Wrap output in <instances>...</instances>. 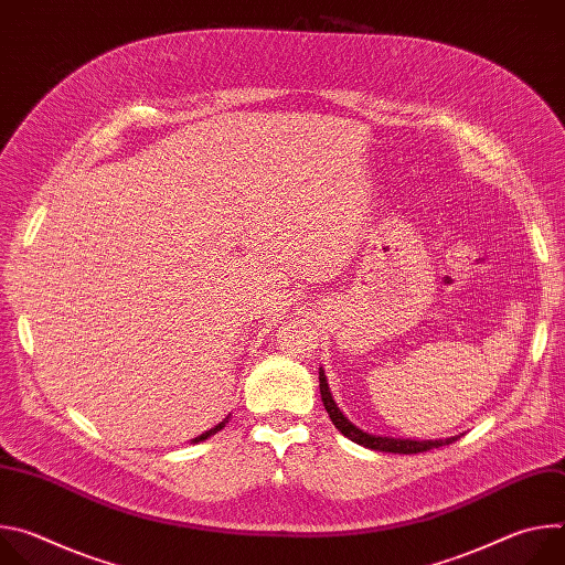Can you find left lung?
<instances>
[{
  "mask_svg": "<svg viewBox=\"0 0 565 565\" xmlns=\"http://www.w3.org/2000/svg\"><path fill=\"white\" fill-rule=\"evenodd\" d=\"M319 393H321V402L329 412V418L333 420V425L338 427V431H342L349 440L375 449V451H391V454H420V451H429V449H438L445 445H451L454 440H458L460 436H451L445 440H409V438H388V436H373L362 431L360 427H355L351 420L344 418V414L340 412V407L335 405V399L329 391V382L324 371L319 369Z\"/></svg>",
  "mask_w": 565,
  "mask_h": 565,
  "instance_id": "left-lung-1",
  "label": "left lung"
}]
</instances>
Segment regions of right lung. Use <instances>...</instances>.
Instances as JSON below:
<instances>
[{"mask_svg": "<svg viewBox=\"0 0 565 565\" xmlns=\"http://www.w3.org/2000/svg\"><path fill=\"white\" fill-rule=\"evenodd\" d=\"M225 423H227V418H225V420H223V423H218V425H216V427H212V429H210V431H205V434H201V436H199V438H194V440H192V443H201V440H207V438H210V436H214V434H216V431H221V429H223V427H225Z\"/></svg>", "mask_w": 565, "mask_h": 565, "instance_id": "obj_1", "label": "right lung"}]
</instances>
